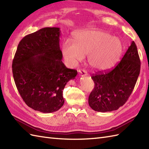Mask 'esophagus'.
Returning a JSON list of instances; mask_svg holds the SVG:
<instances>
[{"label": "esophagus", "mask_w": 149, "mask_h": 149, "mask_svg": "<svg viewBox=\"0 0 149 149\" xmlns=\"http://www.w3.org/2000/svg\"><path fill=\"white\" fill-rule=\"evenodd\" d=\"M78 73H79V75L81 76V77H85V76H86L88 74L86 71H85V70H79L78 71Z\"/></svg>", "instance_id": "esophagus-1"}]
</instances>
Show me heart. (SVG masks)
Segmentation results:
<instances>
[{
    "label": "heart",
    "mask_w": 149,
    "mask_h": 149,
    "mask_svg": "<svg viewBox=\"0 0 149 149\" xmlns=\"http://www.w3.org/2000/svg\"><path fill=\"white\" fill-rule=\"evenodd\" d=\"M123 47L121 41L107 32L96 29L76 33L74 42H64L62 52L71 65L77 64L87 54L89 65L94 70L106 71L114 66L120 57Z\"/></svg>",
    "instance_id": "b5f03b06"
}]
</instances>
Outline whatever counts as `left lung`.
I'll return each mask as SVG.
<instances>
[{
    "label": "left lung",
    "instance_id": "obj_1",
    "mask_svg": "<svg viewBox=\"0 0 149 149\" xmlns=\"http://www.w3.org/2000/svg\"><path fill=\"white\" fill-rule=\"evenodd\" d=\"M140 71V57L136 45L133 41L114 68L92 75L95 85L88 97L90 107L102 112L118 109L132 94Z\"/></svg>",
    "mask_w": 149,
    "mask_h": 149
}]
</instances>
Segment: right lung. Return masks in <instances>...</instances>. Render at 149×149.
Wrapping results in <instances>:
<instances>
[{
    "instance_id": "add662e5",
    "label": "right lung",
    "mask_w": 149,
    "mask_h": 149,
    "mask_svg": "<svg viewBox=\"0 0 149 149\" xmlns=\"http://www.w3.org/2000/svg\"><path fill=\"white\" fill-rule=\"evenodd\" d=\"M60 29L44 28L21 40L13 61V74L24 102L43 113L63 106V92L77 71L63 63L59 47Z\"/></svg>"
}]
</instances>
